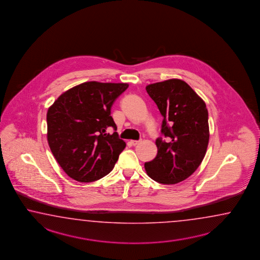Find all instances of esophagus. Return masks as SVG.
<instances>
[{"label":"esophagus","mask_w":260,"mask_h":260,"mask_svg":"<svg viewBox=\"0 0 260 260\" xmlns=\"http://www.w3.org/2000/svg\"><path fill=\"white\" fill-rule=\"evenodd\" d=\"M140 143H141V141H131V144H132L133 146L139 145Z\"/></svg>","instance_id":"1"}]
</instances>
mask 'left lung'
Here are the masks:
<instances>
[{
	"mask_svg": "<svg viewBox=\"0 0 260 260\" xmlns=\"http://www.w3.org/2000/svg\"><path fill=\"white\" fill-rule=\"evenodd\" d=\"M146 92L164 117L166 140H156V158L145 164L146 174L161 184H177L191 176L207 152L209 113L206 103L179 79L148 84Z\"/></svg>",
	"mask_w": 260,
	"mask_h": 260,
	"instance_id": "left-lung-1",
	"label": "left lung"
}]
</instances>
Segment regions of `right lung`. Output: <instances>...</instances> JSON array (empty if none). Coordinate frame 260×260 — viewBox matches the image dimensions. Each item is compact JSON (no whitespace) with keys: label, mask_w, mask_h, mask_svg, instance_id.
<instances>
[{"label":"right lung","mask_w":260,"mask_h":260,"mask_svg":"<svg viewBox=\"0 0 260 260\" xmlns=\"http://www.w3.org/2000/svg\"><path fill=\"white\" fill-rule=\"evenodd\" d=\"M127 83L87 82L66 91L47 113V139L69 177L92 182L113 170L126 143L111 116L114 101Z\"/></svg>","instance_id":"1"}]
</instances>
